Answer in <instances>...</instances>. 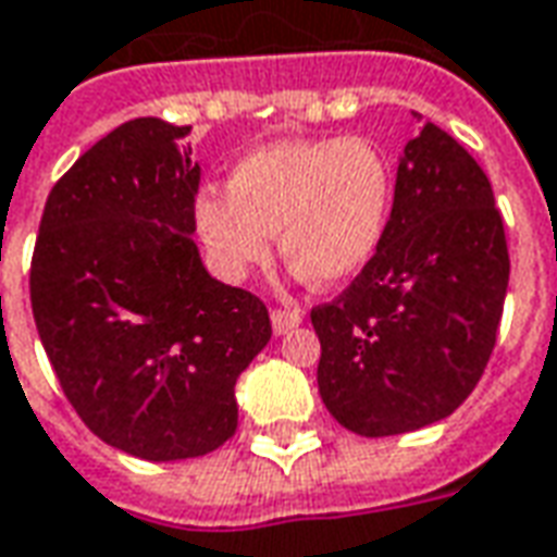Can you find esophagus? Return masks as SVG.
<instances>
[{
  "instance_id": "1",
  "label": "esophagus",
  "mask_w": 557,
  "mask_h": 557,
  "mask_svg": "<svg viewBox=\"0 0 557 557\" xmlns=\"http://www.w3.org/2000/svg\"><path fill=\"white\" fill-rule=\"evenodd\" d=\"M295 325H301V313L298 310H292V307H274L271 310V329H274V334L292 332Z\"/></svg>"
}]
</instances>
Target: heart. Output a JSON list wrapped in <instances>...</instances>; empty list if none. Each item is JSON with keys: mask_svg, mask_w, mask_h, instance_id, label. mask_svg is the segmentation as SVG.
Returning a JSON list of instances; mask_svg holds the SVG:
<instances>
[{"mask_svg": "<svg viewBox=\"0 0 557 557\" xmlns=\"http://www.w3.org/2000/svg\"><path fill=\"white\" fill-rule=\"evenodd\" d=\"M196 205V225L213 265L247 277L280 238L286 265L317 286H341L364 271L386 235L395 174L364 138H289L256 147L225 184Z\"/></svg>", "mask_w": 557, "mask_h": 557, "instance_id": "heart-1", "label": "heart"}]
</instances>
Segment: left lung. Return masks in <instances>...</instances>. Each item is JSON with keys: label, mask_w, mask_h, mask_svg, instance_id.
Instances as JSON below:
<instances>
[{"label": "left lung", "mask_w": 557, "mask_h": 557, "mask_svg": "<svg viewBox=\"0 0 557 557\" xmlns=\"http://www.w3.org/2000/svg\"><path fill=\"white\" fill-rule=\"evenodd\" d=\"M509 283L495 193L449 132L404 147L386 235L334 301L310 310L329 413L392 437L455 413L492 359Z\"/></svg>", "instance_id": "left-lung-1"}]
</instances>
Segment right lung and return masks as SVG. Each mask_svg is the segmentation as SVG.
Here are the masks:
<instances>
[{
	"instance_id": "add662e5",
	"label": "right lung",
	"mask_w": 557,
	"mask_h": 557,
	"mask_svg": "<svg viewBox=\"0 0 557 557\" xmlns=\"http://www.w3.org/2000/svg\"><path fill=\"white\" fill-rule=\"evenodd\" d=\"M186 132L138 116L92 144L50 189L29 268L65 398L96 437L144 461L220 449L238 428L240 371L271 341L262 298L201 265Z\"/></svg>"
}]
</instances>
